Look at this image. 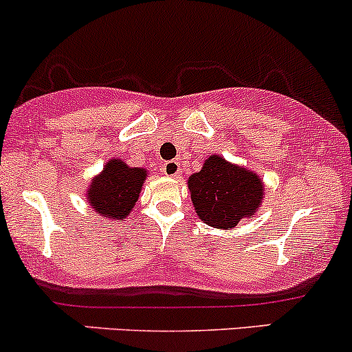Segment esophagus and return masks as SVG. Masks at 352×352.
<instances>
[{
	"instance_id": "esophagus-1",
	"label": "esophagus",
	"mask_w": 352,
	"mask_h": 352,
	"mask_svg": "<svg viewBox=\"0 0 352 352\" xmlns=\"http://www.w3.org/2000/svg\"><path fill=\"white\" fill-rule=\"evenodd\" d=\"M163 173L166 176H169V177H173V176H177L179 175V163H177V161H166V163L163 164Z\"/></svg>"
}]
</instances>
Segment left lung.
<instances>
[{
    "label": "left lung",
    "instance_id": "left-lung-1",
    "mask_svg": "<svg viewBox=\"0 0 352 352\" xmlns=\"http://www.w3.org/2000/svg\"><path fill=\"white\" fill-rule=\"evenodd\" d=\"M188 188L201 221L218 229H231L261 206L264 186L256 173L209 156L199 173L189 176Z\"/></svg>",
    "mask_w": 352,
    "mask_h": 352
}]
</instances>
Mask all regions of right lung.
I'll return each instance as SVG.
<instances>
[{"label":"right lung","instance_id":"right-lung-1","mask_svg":"<svg viewBox=\"0 0 352 352\" xmlns=\"http://www.w3.org/2000/svg\"><path fill=\"white\" fill-rule=\"evenodd\" d=\"M146 176L143 168H129L124 161L109 160L86 192L91 208L104 218L123 221L133 211Z\"/></svg>","mask_w":352,"mask_h":352}]
</instances>
